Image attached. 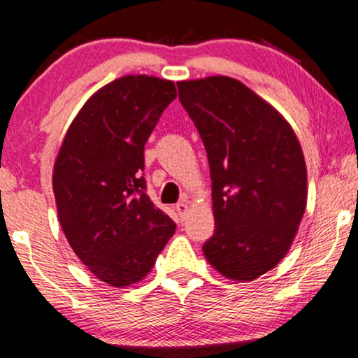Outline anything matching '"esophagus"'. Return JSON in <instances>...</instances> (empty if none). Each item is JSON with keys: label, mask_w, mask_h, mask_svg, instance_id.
Returning <instances> with one entry per match:
<instances>
[{"label": "esophagus", "mask_w": 358, "mask_h": 358, "mask_svg": "<svg viewBox=\"0 0 358 358\" xmlns=\"http://www.w3.org/2000/svg\"><path fill=\"white\" fill-rule=\"evenodd\" d=\"M175 209H177V213H178L180 217L183 219L185 215H186V213H188V204H186V203H177V204H175Z\"/></svg>", "instance_id": "obj_1"}]
</instances>
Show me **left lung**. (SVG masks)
<instances>
[{
    "label": "left lung",
    "mask_w": 358,
    "mask_h": 358,
    "mask_svg": "<svg viewBox=\"0 0 358 358\" xmlns=\"http://www.w3.org/2000/svg\"><path fill=\"white\" fill-rule=\"evenodd\" d=\"M208 152L214 235L206 258L224 278L253 280L289 251L306 206V167L294 129L240 80L177 84Z\"/></svg>",
    "instance_id": "1"
}]
</instances>
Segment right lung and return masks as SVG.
<instances>
[{
  "instance_id": "1",
  "label": "right lung",
  "mask_w": 358,
  "mask_h": 358,
  "mask_svg": "<svg viewBox=\"0 0 358 358\" xmlns=\"http://www.w3.org/2000/svg\"><path fill=\"white\" fill-rule=\"evenodd\" d=\"M177 97L172 80L124 76L90 97L53 170L64 235L90 273L113 287L148 275L177 225L149 199L144 145Z\"/></svg>"
}]
</instances>
